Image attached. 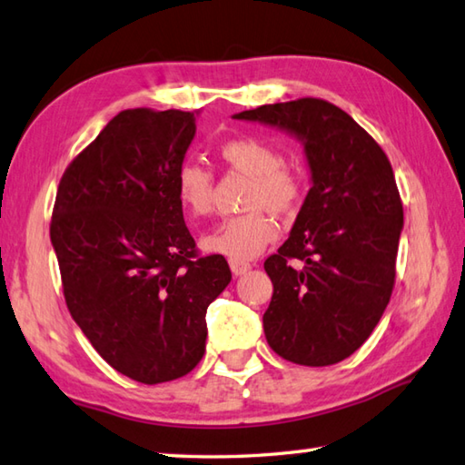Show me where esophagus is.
<instances>
[{
  "mask_svg": "<svg viewBox=\"0 0 465 465\" xmlns=\"http://www.w3.org/2000/svg\"><path fill=\"white\" fill-rule=\"evenodd\" d=\"M229 265H231L232 275H236V277L244 275V273H247V271L251 269V262H244V261H231Z\"/></svg>",
  "mask_w": 465,
  "mask_h": 465,
  "instance_id": "1",
  "label": "esophagus"
}]
</instances>
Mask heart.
Returning <instances> with one entry per match:
<instances>
[{
	"mask_svg": "<svg viewBox=\"0 0 465 465\" xmlns=\"http://www.w3.org/2000/svg\"><path fill=\"white\" fill-rule=\"evenodd\" d=\"M229 168L251 178L244 198L247 214L226 218L200 239V247L213 255L231 261H249L265 251L277 236V226L267 209L275 216L293 214L303 198V173L300 165L285 162L273 143L255 137L229 139L218 150ZM213 173L198 163H182L176 172V196L190 216L200 218L213 210Z\"/></svg>",
	"mask_w": 465,
	"mask_h": 465,
	"instance_id": "b5f03b06",
	"label": "heart"
}]
</instances>
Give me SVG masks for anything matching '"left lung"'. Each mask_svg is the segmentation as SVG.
I'll return each instance as SVG.
<instances>
[{
	"label": "left lung",
	"instance_id": "8db88e82",
	"mask_svg": "<svg viewBox=\"0 0 465 465\" xmlns=\"http://www.w3.org/2000/svg\"><path fill=\"white\" fill-rule=\"evenodd\" d=\"M232 119L277 127L303 145L312 188L289 239L265 261L273 297L262 328L289 362L336 364L369 340L395 285L402 204L389 157L322 99L262 104Z\"/></svg>",
	"mask_w": 465,
	"mask_h": 465
}]
</instances>
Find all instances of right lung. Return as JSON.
Masks as SVG:
<instances>
[{
  "label": "right lung",
  "mask_w": 465,
  "mask_h": 465,
  "mask_svg": "<svg viewBox=\"0 0 465 465\" xmlns=\"http://www.w3.org/2000/svg\"><path fill=\"white\" fill-rule=\"evenodd\" d=\"M196 115L121 111L68 165L52 213L70 315L113 369L143 384L203 361L206 310L232 279L224 257L196 255L176 196Z\"/></svg>",
  "instance_id": "add662e5"
}]
</instances>
